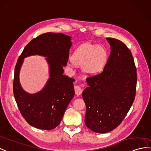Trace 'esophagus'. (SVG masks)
Segmentation results:
<instances>
[{
	"instance_id": "34e87169",
	"label": "esophagus",
	"mask_w": 151,
	"mask_h": 151,
	"mask_svg": "<svg viewBox=\"0 0 151 151\" xmlns=\"http://www.w3.org/2000/svg\"><path fill=\"white\" fill-rule=\"evenodd\" d=\"M74 90H75V93L77 95H80L82 93L83 89L81 86H74Z\"/></svg>"
}]
</instances>
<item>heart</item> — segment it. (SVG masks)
I'll return each instance as SVG.
<instances>
[{"mask_svg":"<svg viewBox=\"0 0 151 151\" xmlns=\"http://www.w3.org/2000/svg\"><path fill=\"white\" fill-rule=\"evenodd\" d=\"M108 59V51L104 47L85 43L73 52L70 65L83 66V71L86 76H96L104 70Z\"/></svg>","mask_w":151,"mask_h":151,"instance_id":"b5f03b06","label":"heart"}]
</instances>
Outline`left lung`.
I'll return each mask as SVG.
<instances>
[{
	"label": "left lung",
	"instance_id": "8db88e82",
	"mask_svg": "<svg viewBox=\"0 0 151 151\" xmlns=\"http://www.w3.org/2000/svg\"><path fill=\"white\" fill-rule=\"evenodd\" d=\"M111 46L108 64L101 74L88 77L83 91L85 124L106 133L118 127L133 104L137 83V68L130 50L119 40L106 38Z\"/></svg>",
	"mask_w": 151,
	"mask_h": 151
}]
</instances>
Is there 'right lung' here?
I'll return each mask as SVG.
<instances>
[{
	"mask_svg": "<svg viewBox=\"0 0 151 151\" xmlns=\"http://www.w3.org/2000/svg\"><path fill=\"white\" fill-rule=\"evenodd\" d=\"M70 40V36L62 33H44L32 40L18 59L13 79L14 99L22 115L36 128L51 130L56 127L74 96L75 79L63 74L72 46ZM32 55L47 57L50 73L46 85L34 94L25 92L19 81L23 58Z\"/></svg>",
	"mask_w": 151,
	"mask_h": 151,
	"instance_id": "1",
	"label": "right lung"
}]
</instances>
